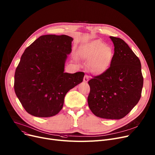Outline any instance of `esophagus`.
Instances as JSON below:
<instances>
[{
	"instance_id": "obj_1",
	"label": "esophagus",
	"mask_w": 155,
	"mask_h": 155,
	"mask_svg": "<svg viewBox=\"0 0 155 155\" xmlns=\"http://www.w3.org/2000/svg\"><path fill=\"white\" fill-rule=\"evenodd\" d=\"M88 79H89V77L86 75L84 77V81L85 82H87L88 81Z\"/></svg>"
}]
</instances>
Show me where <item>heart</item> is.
<instances>
[{
  "mask_svg": "<svg viewBox=\"0 0 155 155\" xmlns=\"http://www.w3.org/2000/svg\"><path fill=\"white\" fill-rule=\"evenodd\" d=\"M80 54L90 63L94 72L101 73L110 66L114 53L111 48L106 46L100 41H94L81 48Z\"/></svg>",
  "mask_w": 155,
  "mask_h": 155,
  "instance_id": "obj_1",
  "label": "heart"
}]
</instances>
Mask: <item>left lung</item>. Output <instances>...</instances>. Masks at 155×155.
I'll list each match as a JSON object with an SVG mask.
<instances>
[{"label": "left lung", "mask_w": 155, "mask_h": 155, "mask_svg": "<svg viewBox=\"0 0 155 155\" xmlns=\"http://www.w3.org/2000/svg\"><path fill=\"white\" fill-rule=\"evenodd\" d=\"M114 54L110 67L88 81V104L94 115L108 119L125 117L139 102L143 86L140 59L122 39L110 36Z\"/></svg>", "instance_id": "obj_1"}]
</instances>
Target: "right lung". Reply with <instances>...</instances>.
Here are the masks:
<instances>
[{
	"instance_id": "1",
	"label": "right lung",
	"mask_w": 155,
	"mask_h": 155,
	"mask_svg": "<svg viewBox=\"0 0 155 155\" xmlns=\"http://www.w3.org/2000/svg\"><path fill=\"white\" fill-rule=\"evenodd\" d=\"M73 39L67 35L41 36L21 56L15 71L14 91L29 114L55 116L63 108L65 95L83 81L84 72H64Z\"/></svg>"
}]
</instances>
